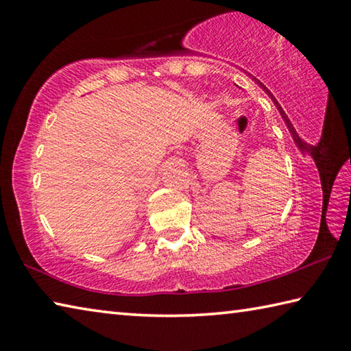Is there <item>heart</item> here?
<instances>
[{
    "mask_svg": "<svg viewBox=\"0 0 351 351\" xmlns=\"http://www.w3.org/2000/svg\"><path fill=\"white\" fill-rule=\"evenodd\" d=\"M187 94L189 96H195V94H197V90H190Z\"/></svg>",
    "mask_w": 351,
    "mask_h": 351,
    "instance_id": "1",
    "label": "heart"
}]
</instances>
